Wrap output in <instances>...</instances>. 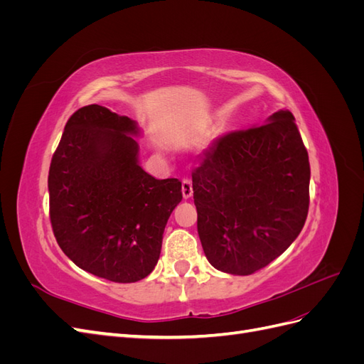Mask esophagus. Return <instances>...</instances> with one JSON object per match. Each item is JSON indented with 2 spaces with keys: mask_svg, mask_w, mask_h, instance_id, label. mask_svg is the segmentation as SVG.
Returning a JSON list of instances; mask_svg holds the SVG:
<instances>
[{
  "mask_svg": "<svg viewBox=\"0 0 364 364\" xmlns=\"http://www.w3.org/2000/svg\"><path fill=\"white\" fill-rule=\"evenodd\" d=\"M182 196H183V199H190V197L193 196V183L190 179L182 181Z\"/></svg>",
  "mask_w": 364,
  "mask_h": 364,
  "instance_id": "1",
  "label": "esophagus"
}]
</instances>
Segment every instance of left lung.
<instances>
[{"label": "left lung", "mask_w": 364, "mask_h": 364, "mask_svg": "<svg viewBox=\"0 0 364 364\" xmlns=\"http://www.w3.org/2000/svg\"><path fill=\"white\" fill-rule=\"evenodd\" d=\"M193 191L213 267L245 277L278 258L310 205V162L293 114L281 109L266 124L217 138L193 171Z\"/></svg>", "instance_id": "1"}]
</instances>
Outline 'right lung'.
<instances>
[{
    "mask_svg": "<svg viewBox=\"0 0 364 364\" xmlns=\"http://www.w3.org/2000/svg\"><path fill=\"white\" fill-rule=\"evenodd\" d=\"M136 121L90 105L75 111L54 151L50 220L75 266L112 282H136L155 269L162 234L182 200L178 179L139 165Z\"/></svg>",
    "mask_w": 364,
    "mask_h": 364,
    "instance_id": "add662e5",
    "label": "right lung"
}]
</instances>
